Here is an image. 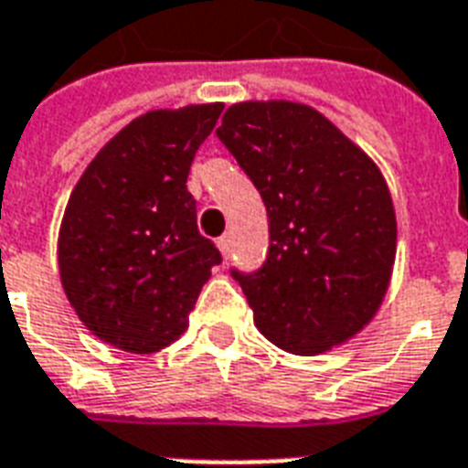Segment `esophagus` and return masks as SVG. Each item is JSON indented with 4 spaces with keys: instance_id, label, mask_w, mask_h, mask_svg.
Returning <instances> with one entry per match:
<instances>
[{
    "instance_id": "esophagus-1",
    "label": "esophagus",
    "mask_w": 468,
    "mask_h": 468,
    "mask_svg": "<svg viewBox=\"0 0 468 468\" xmlns=\"http://www.w3.org/2000/svg\"><path fill=\"white\" fill-rule=\"evenodd\" d=\"M218 250H220V255H223V260H228V257H230V250H233V242H230V238H228V235H223V238H218Z\"/></svg>"
}]
</instances>
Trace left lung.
I'll list each match as a JSON object with an SVG mask.
<instances>
[{
	"instance_id": "1",
	"label": "left lung",
	"mask_w": 468,
	"mask_h": 468,
	"mask_svg": "<svg viewBox=\"0 0 468 468\" xmlns=\"http://www.w3.org/2000/svg\"><path fill=\"white\" fill-rule=\"evenodd\" d=\"M260 191L270 250L230 270L255 325L292 355H320L378 311L396 260V213L378 167L306 104L242 101L216 131Z\"/></svg>"
}]
</instances>
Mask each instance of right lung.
<instances>
[{"label":"right lung","mask_w":468,"mask_h":468,"mask_svg":"<svg viewBox=\"0 0 468 468\" xmlns=\"http://www.w3.org/2000/svg\"><path fill=\"white\" fill-rule=\"evenodd\" d=\"M223 104L131 121L84 169L62 216L58 264L69 306L99 340L133 355L167 347L220 252L197 228L186 176Z\"/></svg>","instance_id":"add662e5"}]
</instances>
